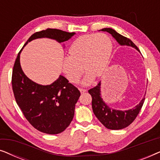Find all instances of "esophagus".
Listing matches in <instances>:
<instances>
[{
  "label": "esophagus",
  "instance_id": "obj_1",
  "mask_svg": "<svg viewBox=\"0 0 160 160\" xmlns=\"http://www.w3.org/2000/svg\"><path fill=\"white\" fill-rule=\"evenodd\" d=\"M79 91H80V92L82 93V94L86 92H87L86 89H79Z\"/></svg>",
  "mask_w": 160,
  "mask_h": 160
}]
</instances>
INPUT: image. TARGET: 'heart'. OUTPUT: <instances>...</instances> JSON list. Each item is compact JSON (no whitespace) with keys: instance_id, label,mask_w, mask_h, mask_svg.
I'll list each match as a JSON object with an SVG mask.
<instances>
[{"instance_id":"b5f03b06","label":"heart","mask_w":160,"mask_h":160,"mask_svg":"<svg viewBox=\"0 0 160 160\" xmlns=\"http://www.w3.org/2000/svg\"><path fill=\"white\" fill-rule=\"evenodd\" d=\"M112 41L104 33L85 35L72 43L68 57L62 61V72L68 79L76 83L84 68L87 71L83 85H89L96 77L101 76L108 67L112 52Z\"/></svg>"}]
</instances>
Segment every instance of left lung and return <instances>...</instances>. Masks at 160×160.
Masks as SVG:
<instances>
[{"mask_svg":"<svg viewBox=\"0 0 160 160\" xmlns=\"http://www.w3.org/2000/svg\"><path fill=\"white\" fill-rule=\"evenodd\" d=\"M100 30L110 33L120 46L131 47L140 52L138 48L132 41L118 33L112 28H106ZM88 92L92 98V107L95 117L106 128L110 130H121L130 125L137 117L145 100V98L143 97V99L134 108L124 111L117 110L111 108L102 100L101 95V82L98 83L97 86L94 88L89 89Z\"/></svg>","mask_w":160,"mask_h":160,"instance_id":"8db88e82","label":"left lung"}]
</instances>
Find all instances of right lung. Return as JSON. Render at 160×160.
<instances>
[{
  "instance_id": "add662e5",
  "label": "right lung",
  "mask_w": 160,
  "mask_h": 160,
  "mask_svg": "<svg viewBox=\"0 0 160 160\" xmlns=\"http://www.w3.org/2000/svg\"><path fill=\"white\" fill-rule=\"evenodd\" d=\"M75 34L47 28L32 34L22 49L37 38L53 39L60 43L68 41ZM22 49L17 57L12 72V88L17 103L28 121L36 130L50 135L62 132L73 120L80 92L62 75L49 85L37 84L30 79L20 65Z\"/></svg>"
}]
</instances>
